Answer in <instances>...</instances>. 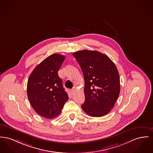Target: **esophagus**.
Returning a JSON list of instances; mask_svg holds the SVG:
<instances>
[{
  "instance_id": "esophagus-1",
  "label": "esophagus",
  "mask_w": 153,
  "mask_h": 153,
  "mask_svg": "<svg viewBox=\"0 0 153 153\" xmlns=\"http://www.w3.org/2000/svg\"><path fill=\"white\" fill-rule=\"evenodd\" d=\"M75 91H76V88L74 87L73 88H72V90H71V93L72 94H74V92H75Z\"/></svg>"
}]
</instances>
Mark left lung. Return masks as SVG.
<instances>
[{
  "instance_id": "left-lung-1",
  "label": "left lung",
  "mask_w": 153,
  "mask_h": 153,
  "mask_svg": "<svg viewBox=\"0 0 153 153\" xmlns=\"http://www.w3.org/2000/svg\"><path fill=\"white\" fill-rule=\"evenodd\" d=\"M84 77L83 111L91 117H102L114 108L120 92L117 68L107 55L97 51L82 50L73 54Z\"/></svg>"
}]
</instances>
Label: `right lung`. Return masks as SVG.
Masks as SVG:
<instances>
[{
  "label": "right lung",
  "mask_w": 153,
  "mask_h": 153,
  "mask_svg": "<svg viewBox=\"0 0 153 153\" xmlns=\"http://www.w3.org/2000/svg\"><path fill=\"white\" fill-rule=\"evenodd\" d=\"M65 59L61 54L51 55L36 66L28 79L27 98L42 117L52 119L58 116L69 99L58 74Z\"/></svg>",
  "instance_id": "right-lung-1"
}]
</instances>
